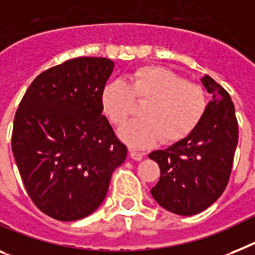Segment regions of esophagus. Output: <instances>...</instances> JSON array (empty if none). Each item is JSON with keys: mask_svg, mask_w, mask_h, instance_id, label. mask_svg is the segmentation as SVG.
<instances>
[{"mask_svg": "<svg viewBox=\"0 0 255 255\" xmlns=\"http://www.w3.org/2000/svg\"><path fill=\"white\" fill-rule=\"evenodd\" d=\"M129 155H131L132 159L134 160H141L144 157V153H141L138 150H134V149H129Z\"/></svg>", "mask_w": 255, "mask_h": 255, "instance_id": "1", "label": "esophagus"}]
</instances>
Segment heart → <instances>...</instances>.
<instances>
[{"label": "heart", "instance_id": "b5f03b06", "mask_svg": "<svg viewBox=\"0 0 255 255\" xmlns=\"http://www.w3.org/2000/svg\"><path fill=\"white\" fill-rule=\"evenodd\" d=\"M133 102L144 104L141 118L126 124L119 134L134 147L150 146L160 138L166 144L183 140L198 127L207 109L204 88L160 67L137 68L126 83H111L101 93L104 114L117 127L133 113Z\"/></svg>", "mask_w": 255, "mask_h": 255}]
</instances>
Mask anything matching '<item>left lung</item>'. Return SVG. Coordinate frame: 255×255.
<instances>
[{
	"label": "left lung",
	"instance_id": "obj_1",
	"mask_svg": "<svg viewBox=\"0 0 255 255\" xmlns=\"http://www.w3.org/2000/svg\"><path fill=\"white\" fill-rule=\"evenodd\" d=\"M201 81L213 96L202 122L176 144L149 154L160 168L151 196L166 210L187 217L204 211L222 196L239 141V124L230 95L207 75Z\"/></svg>",
	"mask_w": 255,
	"mask_h": 255
}]
</instances>
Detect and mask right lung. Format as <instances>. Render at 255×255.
I'll return each mask as SVG.
<instances>
[{
  "label": "right lung",
  "instance_id": "right-lung-1",
  "mask_svg": "<svg viewBox=\"0 0 255 255\" xmlns=\"http://www.w3.org/2000/svg\"><path fill=\"white\" fill-rule=\"evenodd\" d=\"M114 62L68 59L41 72L15 113L11 149L32 202L62 222L88 217L106 197L127 157L102 114L101 93Z\"/></svg>",
  "mask_w": 255,
  "mask_h": 255
}]
</instances>
